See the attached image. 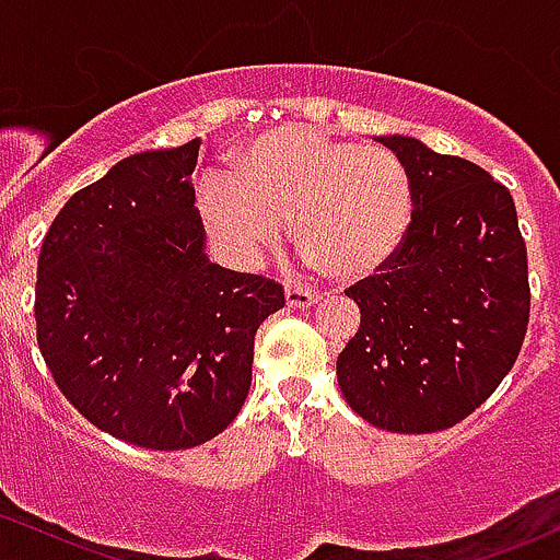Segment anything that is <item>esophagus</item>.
<instances>
[{"mask_svg": "<svg viewBox=\"0 0 560 560\" xmlns=\"http://www.w3.org/2000/svg\"><path fill=\"white\" fill-rule=\"evenodd\" d=\"M284 298H287V306H290V308H308V306H314L316 301H319V295H316V292L306 290V287H301V284L287 287Z\"/></svg>", "mask_w": 560, "mask_h": 560, "instance_id": "obj_1", "label": "esophagus"}]
</instances>
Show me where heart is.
Listing matches in <instances>:
<instances>
[{
  "label": "heart",
  "instance_id": "obj_1",
  "mask_svg": "<svg viewBox=\"0 0 560 560\" xmlns=\"http://www.w3.org/2000/svg\"><path fill=\"white\" fill-rule=\"evenodd\" d=\"M200 213L235 262H254L292 219L316 268L358 279L398 252L411 222V180L385 149L281 127L254 138L224 178L202 184Z\"/></svg>",
  "mask_w": 560,
  "mask_h": 560
}]
</instances>
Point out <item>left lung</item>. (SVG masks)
Instances as JSON below:
<instances>
[{"label": "left lung", "mask_w": 560, "mask_h": 560, "mask_svg": "<svg viewBox=\"0 0 560 560\" xmlns=\"http://www.w3.org/2000/svg\"><path fill=\"white\" fill-rule=\"evenodd\" d=\"M411 180L409 230L349 287L360 327L338 354L347 404L393 433H436L493 395L521 354L530 290L510 189L406 135L380 138Z\"/></svg>", "instance_id": "1"}]
</instances>
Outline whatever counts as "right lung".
Listing matches in <instances>:
<instances>
[{"instance_id": "add662e5", "label": "right lung", "mask_w": 560, "mask_h": 560, "mask_svg": "<svg viewBox=\"0 0 560 560\" xmlns=\"http://www.w3.org/2000/svg\"><path fill=\"white\" fill-rule=\"evenodd\" d=\"M200 140L132 154L65 202L37 259V343L92 425L145 450L211 442L252 387L273 279L206 257Z\"/></svg>"}]
</instances>
